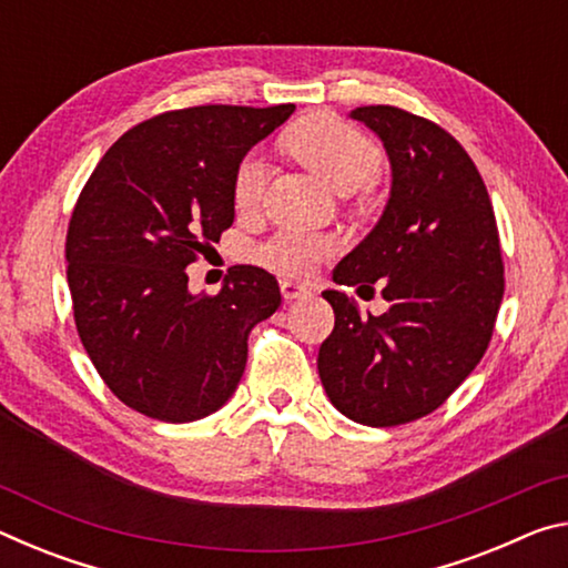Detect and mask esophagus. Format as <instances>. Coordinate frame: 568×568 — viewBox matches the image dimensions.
<instances>
[{"label": "esophagus", "mask_w": 568, "mask_h": 568, "mask_svg": "<svg viewBox=\"0 0 568 568\" xmlns=\"http://www.w3.org/2000/svg\"><path fill=\"white\" fill-rule=\"evenodd\" d=\"M281 293H283V297L285 301H297V297H307L311 295V291H307L305 285H301V283H293V281H281Z\"/></svg>", "instance_id": "obj_1"}]
</instances>
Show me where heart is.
Returning <instances> with one entry per match:
<instances>
[{
  "label": "heart",
  "mask_w": 568,
  "mask_h": 568,
  "mask_svg": "<svg viewBox=\"0 0 568 568\" xmlns=\"http://www.w3.org/2000/svg\"><path fill=\"white\" fill-rule=\"evenodd\" d=\"M287 150L333 190L353 192L383 170V152L368 134L335 118H313L287 134ZM265 165L257 155L240 160L233 175V203L253 210L263 197ZM333 237L301 230H283L255 250V263L281 275L301 277L333 253Z\"/></svg>",
  "instance_id": "obj_1"
}]
</instances>
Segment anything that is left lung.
Here are the masks:
<instances>
[{"label": "left lung", "mask_w": 568, "mask_h": 568, "mask_svg": "<svg viewBox=\"0 0 568 568\" xmlns=\"http://www.w3.org/2000/svg\"><path fill=\"white\" fill-rule=\"evenodd\" d=\"M381 138L390 195L376 227L333 271L363 301L378 283L388 311L363 318L353 297L323 291L335 328L318 373L343 416L373 428L434 413L484 358L504 297L491 200L468 152L390 104L355 108Z\"/></svg>", "instance_id": "1"}]
</instances>
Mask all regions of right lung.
<instances>
[{"instance_id": "1", "label": "right lung", "mask_w": 568, "mask_h": 568, "mask_svg": "<svg viewBox=\"0 0 568 568\" xmlns=\"http://www.w3.org/2000/svg\"><path fill=\"white\" fill-rule=\"evenodd\" d=\"M295 104H203L140 122L104 152L67 230V283L90 361L124 406L165 423L223 408L247 335L281 305L275 277L230 267L192 295L190 263L233 225V175Z\"/></svg>"}]
</instances>
